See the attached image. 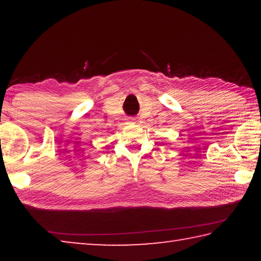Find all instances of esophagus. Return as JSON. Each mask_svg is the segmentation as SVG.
<instances>
[{"label":"esophagus","mask_w":261,"mask_h":261,"mask_svg":"<svg viewBox=\"0 0 261 261\" xmlns=\"http://www.w3.org/2000/svg\"><path fill=\"white\" fill-rule=\"evenodd\" d=\"M127 122L131 123V124H134V123H136V120L134 117H130V118H127Z\"/></svg>","instance_id":"1"}]
</instances>
